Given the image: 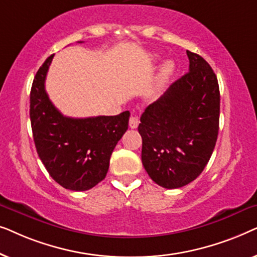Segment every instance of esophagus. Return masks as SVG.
I'll list each match as a JSON object with an SVG mask.
<instances>
[{"mask_svg":"<svg viewBox=\"0 0 257 257\" xmlns=\"http://www.w3.org/2000/svg\"><path fill=\"white\" fill-rule=\"evenodd\" d=\"M128 125L131 128L138 127V125H139L138 117H136V115H131V118H130V121H128Z\"/></svg>","mask_w":257,"mask_h":257,"instance_id":"esophagus-1","label":"esophagus"}]
</instances>
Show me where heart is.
I'll list each match as a JSON object with an SVG mask.
<instances>
[{"label":"heart","mask_w":257,"mask_h":257,"mask_svg":"<svg viewBox=\"0 0 257 257\" xmlns=\"http://www.w3.org/2000/svg\"><path fill=\"white\" fill-rule=\"evenodd\" d=\"M173 70H174L173 63L172 62L164 63V65L161 66V69H160L159 75H158V77H157L156 85H154L153 89L151 90V96H156V94L159 92L161 87L165 85V83L167 82L172 73H173Z\"/></svg>","instance_id":"obj_1"}]
</instances>
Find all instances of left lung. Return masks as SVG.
Wrapping results in <instances>:
<instances>
[{"instance_id": "1", "label": "left lung", "mask_w": 257, "mask_h": 257, "mask_svg": "<svg viewBox=\"0 0 257 257\" xmlns=\"http://www.w3.org/2000/svg\"><path fill=\"white\" fill-rule=\"evenodd\" d=\"M189 71L168 87L140 117L142 161L161 187L195 180L210 159L219 133L217 78L201 56L187 50Z\"/></svg>"}]
</instances>
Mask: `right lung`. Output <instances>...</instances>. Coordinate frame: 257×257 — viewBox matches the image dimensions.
<instances>
[{
  "instance_id": "obj_1",
  "label": "right lung",
  "mask_w": 257,
  "mask_h": 257,
  "mask_svg": "<svg viewBox=\"0 0 257 257\" xmlns=\"http://www.w3.org/2000/svg\"><path fill=\"white\" fill-rule=\"evenodd\" d=\"M54 55L35 76L30 121L38 157L54 180L70 191H87L106 177L115 145L128 127L130 112L70 118L49 99L45 78Z\"/></svg>"
}]
</instances>
